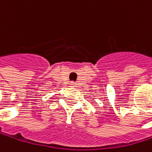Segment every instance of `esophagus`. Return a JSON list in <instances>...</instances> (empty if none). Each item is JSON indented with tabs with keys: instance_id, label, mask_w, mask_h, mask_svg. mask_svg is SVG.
<instances>
[{
	"instance_id": "1",
	"label": "esophagus",
	"mask_w": 152,
	"mask_h": 152,
	"mask_svg": "<svg viewBox=\"0 0 152 152\" xmlns=\"http://www.w3.org/2000/svg\"><path fill=\"white\" fill-rule=\"evenodd\" d=\"M70 86H71L72 87H77V83H75V82H71V83H70Z\"/></svg>"
}]
</instances>
